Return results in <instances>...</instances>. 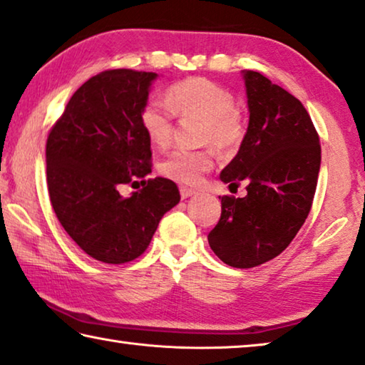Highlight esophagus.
<instances>
[{"instance_id": "1", "label": "esophagus", "mask_w": 365, "mask_h": 365, "mask_svg": "<svg viewBox=\"0 0 365 365\" xmlns=\"http://www.w3.org/2000/svg\"><path fill=\"white\" fill-rule=\"evenodd\" d=\"M193 195H196V190L188 188V187H182L180 188V196H182L183 200H187V198H190V196H193Z\"/></svg>"}]
</instances>
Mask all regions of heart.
<instances>
[{"mask_svg":"<svg viewBox=\"0 0 365 365\" xmlns=\"http://www.w3.org/2000/svg\"><path fill=\"white\" fill-rule=\"evenodd\" d=\"M165 102L151 99L143 107L140 123L148 140L159 148L172 141L173 115H196L205 120L203 141L221 151H232L244 140L245 126L235 110V99L227 89L206 78H188L172 84ZM212 153L206 149H175L160 162V172L178 183H198L212 167Z\"/></svg>","mask_w":365,"mask_h":365,"instance_id":"obj_1","label":"heart"}]
</instances>
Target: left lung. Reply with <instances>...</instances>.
Here are the masks:
<instances>
[{
    "label": "left lung",
    "instance_id": "1",
    "mask_svg": "<svg viewBox=\"0 0 365 365\" xmlns=\"http://www.w3.org/2000/svg\"><path fill=\"white\" fill-rule=\"evenodd\" d=\"M250 120L235 158L221 180L244 198L219 196L221 219L210 235L211 250L232 268H253L286 250L314 201L322 148L302 102L257 71H244Z\"/></svg>",
    "mask_w": 365,
    "mask_h": 365
}]
</instances>
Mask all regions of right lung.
Wrapping results in <instances>:
<instances>
[{"mask_svg": "<svg viewBox=\"0 0 365 365\" xmlns=\"http://www.w3.org/2000/svg\"><path fill=\"white\" fill-rule=\"evenodd\" d=\"M155 73L108 69L81 86L47 140L51 206L68 235L102 263L144 253L167 211L180 201L169 178L141 180L130 196L118 188L151 173V141L140 113Z\"/></svg>", "mask_w": 365, "mask_h": 365, "instance_id": "add662e5", "label": "right lung"}]
</instances>
